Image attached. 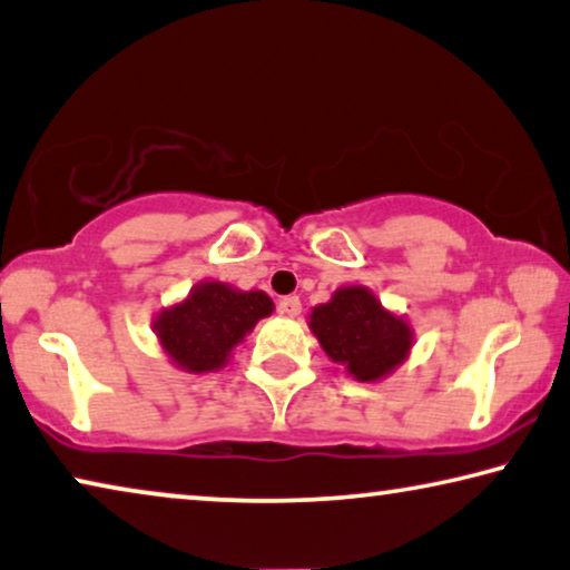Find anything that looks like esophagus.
I'll return each instance as SVG.
<instances>
[{
  "instance_id": "1",
  "label": "esophagus",
  "mask_w": 570,
  "mask_h": 570,
  "mask_svg": "<svg viewBox=\"0 0 570 570\" xmlns=\"http://www.w3.org/2000/svg\"><path fill=\"white\" fill-rule=\"evenodd\" d=\"M301 297L297 295H285V297H279V303H277V311L283 313V315H291V318H295L297 313H301Z\"/></svg>"
}]
</instances>
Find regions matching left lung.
Segmentation results:
<instances>
[{"mask_svg": "<svg viewBox=\"0 0 570 570\" xmlns=\"http://www.w3.org/2000/svg\"><path fill=\"white\" fill-rule=\"evenodd\" d=\"M311 328L323 352L362 382L395 370L413 344L407 323L384 311L366 287H344L313 308Z\"/></svg>", "mask_w": 570, "mask_h": 570, "instance_id": "1", "label": "left lung"}]
</instances>
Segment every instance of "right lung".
<instances>
[{
    "instance_id": "obj_1",
    "label": "right lung",
    "mask_w": 570,
    "mask_h": 570,
    "mask_svg": "<svg viewBox=\"0 0 570 570\" xmlns=\"http://www.w3.org/2000/svg\"><path fill=\"white\" fill-rule=\"evenodd\" d=\"M269 313L273 301L265 293H236L222 283H206L188 301L157 315L155 328L175 364L188 372H212Z\"/></svg>"
}]
</instances>
